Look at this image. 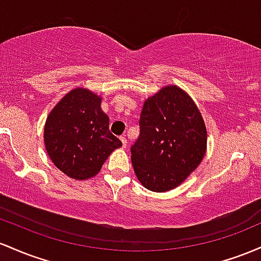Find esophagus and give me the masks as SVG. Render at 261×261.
Masks as SVG:
<instances>
[{"label": "esophagus", "instance_id": "esophagus-1", "mask_svg": "<svg viewBox=\"0 0 261 261\" xmlns=\"http://www.w3.org/2000/svg\"><path fill=\"white\" fill-rule=\"evenodd\" d=\"M119 139H121L123 148H125V146H127V139H125V137L123 136V137H121V138H119Z\"/></svg>", "mask_w": 261, "mask_h": 261}]
</instances>
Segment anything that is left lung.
<instances>
[{
    "instance_id": "8db88e82",
    "label": "left lung",
    "mask_w": 261,
    "mask_h": 261,
    "mask_svg": "<svg viewBox=\"0 0 261 261\" xmlns=\"http://www.w3.org/2000/svg\"><path fill=\"white\" fill-rule=\"evenodd\" d=\"M139 137L130 146L134 172L150 191L175 189L203 159L207 132L200 111L176 86L145 101Z\"/></svg>"
}]
</instances>
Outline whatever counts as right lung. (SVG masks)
I'll use <instances>...</instances> for the list:
<instances>
[{
    "mask_svg": "<svg viewBox=\"0 0 261 261\" xmlns=\"http://www.w3.org/2000/svg\"><path fill=\"white\" fill-rule=\"evenodd\" d=\"M44 143L54 165L75 180L95 176L122 145L110 132L101 98L85 89L72 90L54 107L44 127Z\"/></svg>",
    "mask_w": 261,
    "mask_h": 261,
    "instance_id": "right-lung-1",
    "label": "right lung"
}]
</instances>
